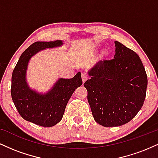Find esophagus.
<instances>
[{
    "label": "esophagus",
    "instance_id": "esophagus-1",
    "mask_svg": "<svg viewBox=\"0 0 158 158\" xmlns=\"http://www.w3.org/2000/svg\"><path fill=\"white\" fill-rule=\"evenodd\" d=\"M88 75H87L85 73H81V80H82L83 82H85V81L88 79Z\"/></svg>",
    "mask_w": 158,
    "mask_h": 158
}]
</instances>
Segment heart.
I'll return each instance as SVG.
<instances>
[{
    "label": "heart",
    "mask_w": 158,
    "mask_h": 158,
    "mask_svg": "<svg viewBox=\"0 0 158 158\" xmlns=\"http://www.w3.org/2000/svg\"><path fill=\"white\" fill-rule=\"evenodd\" d=\"M107 54H108V50H103L102 52V56H106Z\"/></svg>",
    "instance_id": "b5f03b06"
}]
</instances>
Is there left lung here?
Wrapping results in <instances>:
<instances>
[{
	"mask_svg": "<svg viewBox=\"0 0 158 158\" xmlns=\"http://www.w3.org/2000/svg\"><path fill=\"white\" fill-rule=\"evenodd\" d=\"M114 43V59L99 61L84 83L94 118L105 127L131 121L142 108L148 85L139 56L119 41Z\"/></svg>",
	"mask_w": 158,
	"mask_h": 158,
	"instance_id": "left-lung-1",
	"label": "left lung"
}]
</instances>
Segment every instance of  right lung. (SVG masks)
<instances>
[{
  "label": "right lung",
  "mask_w": 158,
  "mask_h": 158,
  "mask_svg": "<svg viewBox=\"0 0 158 158\" xmlns=\"http://www.w3.org/2000/svg\"><path fill=\"white\" fill-rule=\"evenodd\" d=\"M62 44L61 40L36 41L23 51L12 72L11 96L16 109L25 120L43 127H52L60 122L74 90L82 85L81 73L78 72L72 79H59L48 92L40 94L27 84V66L37 52Z\"/></svg>",
  "instance_id": "right-lung-1"
}]
</instances>
